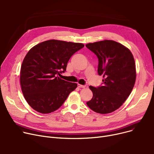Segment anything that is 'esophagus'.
<instances>
[{
    "mask_svg": "<svg viewBox=\"0 0 154 154\" xmlns=\"http://www.w3.org/2000/svg\"><path fill=\"white\" fill-rule=\"evenodd\" d=\"M77 86H78V87H80V88H85V87H86V85H80V84H77Z\"/></svg>",
    "mask_w": 154,
    "mask_h": 154,
    "instance_id": "1",
    "label": "esophagus"
}]
</instances>
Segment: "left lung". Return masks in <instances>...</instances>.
Listing matches in <instances>:
<instances>
[{
  "label": "left lung",
  "mask_w": 154,
  "mask_h": 154,
  "mask_svg": "<svg viewBox=\"0 0 154 154\" xmlns=\"http://www.w3.org/2000/svg\"><path fill=\"white\" fill-rule=\"evenodd\" d=\"M85 46L97 57L98 74L103 76L102 85L89 86L93 97L87 105L99 114H109L122 106L133 89L136 79L133 55L114 40H105Z\"/></svg>",
  "instance_id": "8db88e82"
}]
</instances>
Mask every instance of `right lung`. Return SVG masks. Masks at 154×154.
<instances>
[{
	"mask_svg": "<svg viewBox=\"0 0 154 154\" xmlns=\"http://www.w3.org/2000/svg\"><path fill=\"white\" fill-rule=\"evenodd\" d=\"M84 47L81 43L49 40L28 52L22 63L20 81L24 98L32 109L48 114L62 106L77 84L60 76L71 57Z\"/></svg>",
	"mask_w": 154,
	"mask_h": 154,
	"instance_id": "right-lung-1",
	"label": "right lung"
}]
</instances>
